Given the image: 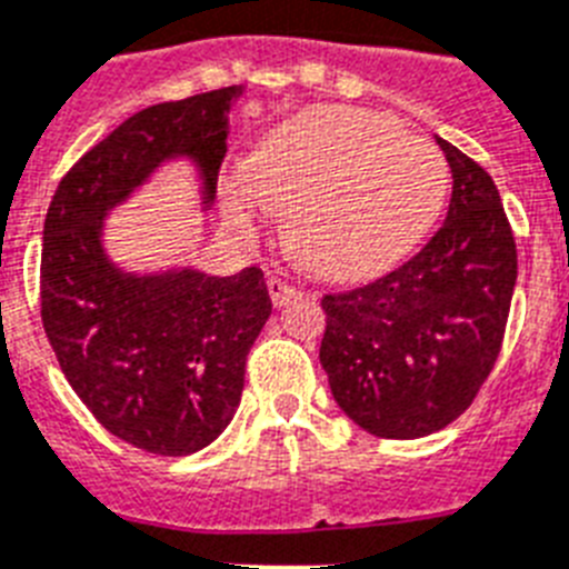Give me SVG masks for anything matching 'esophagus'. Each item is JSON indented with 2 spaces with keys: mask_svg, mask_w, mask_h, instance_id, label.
<instances>
[{
  "mask_svg": "<svg viewBox=\"0 0 569 569\" xmlns=\"http://www.w3.org/2000/svg\"><path fill=\"white\" fill-rule=\"evenodd\" d=\"M267 290H270V299H273L276 308L288 305L290 299H296V296H299V290H296L293 284H288V281H281V279L267 281Z\"/></svg>",
  "mask_w": 569,
  "mask_h": 569,
  "instance_id": "34e87169",
  "label": "esophagus"
}]
</instances>
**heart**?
Masks as SVG:
<instances>
[{"mask_svg":"<svg viewBox=\"0 0 569 569\" xmlns=\"http://www.w3.org/2000/svg\"><path fill=\"white\" fill-rule=\"evenodd\" d=\"M450 191L448 162L396 121L355 107H308L267 130L247 166L220 177V203L250 227L267 200L290 211L296 256L331 279H360L410 256Z\"/></svg>","mask_w":569,"mask_h":569,"instance_id":"1","label":"heart"}]
</instances>
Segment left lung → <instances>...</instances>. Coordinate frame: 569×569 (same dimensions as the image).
<instances>
[{"mask_svg":"<svg viewBox=\"0 0 569 569\" xmlns=\"http://www.w3.org/2000/svg\"><path fill=\"white\" fill-rule=\"evenodd\" d=\"M448 218L421 252L363 288L322 296L319 363L340 410L380 439L459 419L503 346L518 250L495 180L445 139Z\"/></svg>","mask_w":569,"mask_h":569,"instance_id":"obj_1","label":"left lung"}]
</instances>
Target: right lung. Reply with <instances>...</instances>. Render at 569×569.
Listing matches in <instances>:
<instances>
[{
  "label": "right lung",
  "instance_id": "1",
  "mask_svg": "<svg viewBox=\"0 0 569 569\" xmlns=\"http://www.w3.org/2000/svg\"><path fill=\"white\" fill-rule=\"evenodd\" d=\"M241 92L211 89L121 121L69 168L42 227L40 317L69 387L112 436L159 457H189L227 430L273 302L258 267L124 273L101 241L104 218L168 159L194 162L209 209Z\"/></svg>",
  "mask_w": 569,
  "mask_h": 569
}]
</instances>
